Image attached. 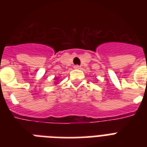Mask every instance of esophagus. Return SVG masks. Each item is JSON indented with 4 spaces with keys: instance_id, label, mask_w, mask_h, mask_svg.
I'll list each match as a JSON object with an SVG mask.
<instances>
[{
    "instance_id": "1",
    "label": "esophagus",
    "mask_w": 147,
    "mask_h": 147,
    "mask_svg": "<svg viewBox=\"0 0 147 147\" xmlns=\"http://www.w3.org/2000/svg\"><path fill=\"white\" fill-rule=\"evenodd\" d=\"M74 69H81V66H80V65H75V66H74Z\"/></svg>"
}]
</instances>
